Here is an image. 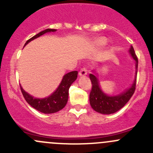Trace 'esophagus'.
Wrapping results in <instances>:
<instances>
[{
  "label": "esophagus",
  "mask_w": 153,
  "mask_h": 153,
  "mask_svg": "<svg viewBox=\"0 0 153 153\" xmlns=\"http://www.w3.org/2000/svg\"><path fill=\"white\" fill-rule=\"evenodd\" d=\"M78 75H79V76H85L86 75H87V70H86V68H82L80 70Z\"/></svg>",
  "instance_id": "obj_1"
}]
</instances>
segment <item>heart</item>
Returning <instances> with one entry per match:
<instances>
[{
	"mask_svg": "<svg viewBox=\"0 0 153 153\" xmlns=\"http://www.w3.org/2000/svg\"><path fill=\"white\" fill-rule=\"evenodd\" d=\"M106 42H107V41H106V38H102V37L96 38L95 41V44H96L97 46H99V47H103V46L106 45Z\"/></svg>",
	"mask_w": 153,
	"mask_h": 153,
	"instance_id": "1",
	"label": "heart"
}]
</instances>
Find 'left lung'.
<instances>
[{"label": "left lung", "instance_id": "left-lung-1", "mask_svg": "<svg viewBox=\"0 0 153 153\" xmlns=\"http://www.w3.org/2000/svg\"><path fill=\"white\" fill-rule=\"evenodd\" d=\"M129 53L135 62V78L130 86L121 93L116 95H109L106 94L100 86L99 80L98 78V76L95 70H92V73L89 74V78L92 81V90L89 94V103L92 109L97 112L104 115L115 113L117 111L121 109L129 101L131 97L134 94L135 90V85H136L138 61L132 46L129 48Z\"/></svg>", "mask_w": 153, "mask_h": 153}]
</instances>
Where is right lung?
Wrapping results in <instances>:
<instances>
[{"mask_svg":"<svg viewBox=\"0 0 153 153\" xmlns=\"http://www.w3.org/2000/svg\"><path fill=\"white\" fill-rule=\"evenodd\" d=\"M55 31H57L56 29H47L44 31H41L35 36L31 38L30 39H29L26 42L24 47L28 44L30 41L39 38L41 35L48 33V32H55ZM77 77H78V71H72V72H68L66 75H64L59 86L55 89V92H53L50 95L46 97V98H35L28 92H26L21 86V89L24 98L29 105L42 113H55V112L61 110L66 106L68 101L69 89L72 83L77 79Z\"/></svg>","mask_w":153,"mask_h":153,"instance_id":"obj_1","label":"right lung"}]
</instances>
